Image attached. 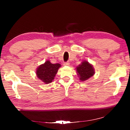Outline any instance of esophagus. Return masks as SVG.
I'll return each instance as SVG.
<instances>
[{
    "label": "esophagus",
    "mask_w": 130,
    "mask_h": 130,
    "mask_svg": "<svg viewBox=\"0 0 130 130\" xmlns=\"http://www.w3.org/2000/svg\"><path fill=\"white\" fill-rule=\"evenodd\" d=\"M69 65H70V63L69 62H67L63 63V65H65V66H69Z\"/></svg>",
    "instance_id": "34e87169"
}]
</instances>
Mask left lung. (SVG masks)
I'll return each instance as SVG.
<instances>
[{"label": "left lung", "mask_w": 130, "mask_h": 130, "mask_svg": "<svg viewBox=\"0 0 130 130\" xmlns=\"http://www.w3.org/2000/svg\"><path fill=\"white\" fill-rule=\"evenodd\" d=\"M76 71L80 80L82 81L87 80L93 76L94 74V70L93 66L87 61H84L76 68Z\"/></svg>", "instance_id": "1"}]
</instances>
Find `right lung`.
Instances as JSON below:
<instances>
[{
    "label": "right lung",
    "instance_id": "1",
    "mask_svg": "<svg viewBox=\"0 0 130 130\" xmlns=\"http://www.w3.org/2000/svg\"><path fill=\"white\" fill-rule=\"evenodd\" d=\"M60 63H52L47 60L37 68L36 74L39 79L45 84H49L54 79L59 68Z\"/></svg>",
    "mask_w": 130,
    "mask_h": 130
}]
</instances>
